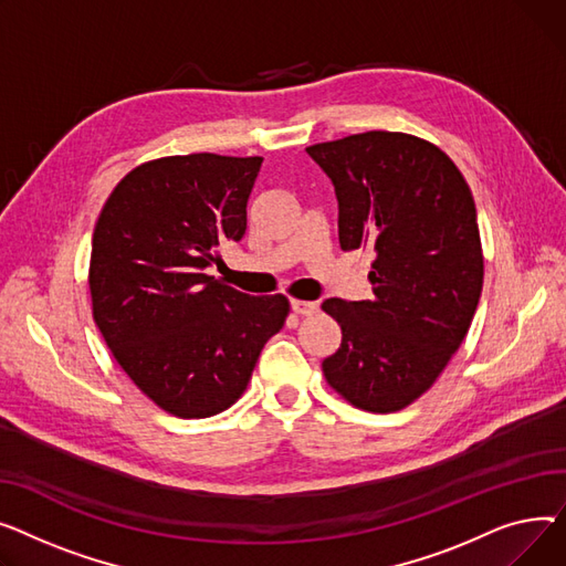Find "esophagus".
<instances>
[{"mask_svg": "<svg viewBox=\"0 0 566 566\" xmlns=\"http://www.w3.org/2000/svg\"><path fill=\"white\" fill-rule=\"evenodd\" d=\"M290 308H292V313L302 315V317H308V315L317 313V304L315 302H304V298H292Z\"/></svg>", "mask_w": 566, "mask_h": 566, "instance_id": "1", "label": "esophagus"}]
</instances>
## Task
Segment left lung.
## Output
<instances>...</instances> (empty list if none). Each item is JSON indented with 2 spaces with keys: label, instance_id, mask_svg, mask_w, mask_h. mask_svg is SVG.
Instances as JSON below:
<instances>
[{
  "label": "left lung",
  "instance_id": "left-lung-1",
  "mask_svg": "<svg viewBox=\"0 0 566 566\" xmlns=\"http://www.w3.org/2000/svg\"><path fill=\"white\" fill-rule=\"evenodd\" d=\"M336 187L343 251L375 253L373 298H326L343 343L326 384L373 413L409 407L467 338L484 281L469 182L434 144L373 129L308 146Z\"/></svg>",
  "mask_w": 566,
  "mask_h": 566
}]
</instances>
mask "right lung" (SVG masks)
Masks as SVG:
<instances>
[{
	"mask_svg": "<svg viewBox=\"0 0 566 566\" xmlns=\"http://www.w3.org/2000/svg\"><path fill=\"white\" fill-rule=\"evenodd\" d=\"M262 157L171 155L109 193L91 247L93 319L125 375L166 413L208 418L235 405L283 328V294L251 296L208 268L240 242Z\"/></svg>",
	"mask_w": 566,
	"mask_h": 566,
	"instance_id": "1",
	"label": "right lung"
}]
</instances>
